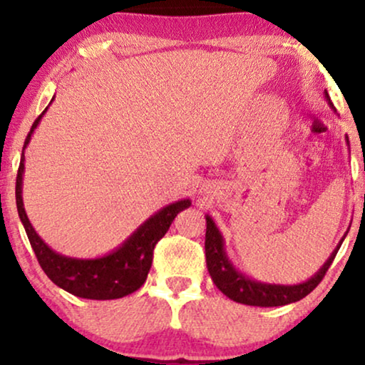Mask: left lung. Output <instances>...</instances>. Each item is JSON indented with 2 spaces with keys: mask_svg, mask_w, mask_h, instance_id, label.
<instances>
[{
  "mask_svg": "<svg viewBox=\"0 0 365 365\" xmlns=\"http://www.w3.org/2000/svg\"><path fill=\"white\" fill-rule=\"evenodd\" d=\"M324 98H326L329 108L336 113V108H334L327 91H324ZM346 143L349 146L347 136ZM204 217H206V242H204V247H206V264L212 282L216 284L219 291H221L224 296L231 299V301L256 307L286 306V304L301 301V299L306 297L309 292H312L314 289L317 287V284L322 281V277L326 276L327 269L331 267L339 247H341V244L344 242V239H346L349 232L346 231V234H344L341 241H339L331 256L327 257V261L324 262L321 269H319L314 276L309 277L307 281L299 284H269L257 281V279H252L251 276H247L246 272H241L236 266H234L226 252V241H224V236L217 229L216 222L212 221V217L209 216V214H206Z\"/></svg>",
  "mask_w": 365,
  "mask_h": 365,
  "instance_id": "obj_1",
  "label": "left lung"
}]
</instances>
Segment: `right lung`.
Listing matches in <instances>:
<instances>
[{
	"instance_id": "right-lung-1",
	"label": "right lung",
	"mask_w": 365,
	"mask_h": 365,
	"mask_svg": "<svg viewBox=\"0 0 365 365\" xmlns=\"http://www.w3.org/2000/svg\"><path fill=\"white\" fill-rule=\"evenodd\" d=\"M54 101V96L51 103ZM49 103V104H51ZM48 108L33 123L31 131L23 146V156L16 178V207L24 231L28 234L39 266L58 287L83 299L108 301L119 299L138 291L146 281L153 264V251L156 242L168 232L169 226L179 212L191 206V199L174 201L159 209L148 217L131 236L119 244L111 252L98 257H71L59 254L48 246L29 222L23 204V176H24V149L28 148L34 129L41 123Z\"/></svg>"
}]
</instances>
